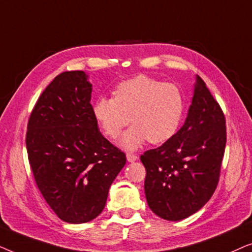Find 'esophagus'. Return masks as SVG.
Masks as SVG:
<instances>
[{
    "label": "esophagus",
    "mask_w": 252,
    "mask_h": 252,
    "mask_svg": "<svg viewBox=\"0 0 252 252\" xmlns=\"http://www.w3.org/2000/svg\"><path fill=\"white\" fill-rule=\"evenodd\" d=\"M126 158H127V160L129 161V163H134V161L137 160V156H136V155H134V154H127Z\"/></svg>",
    "instance_id": "obj_1"
}]
</instances>
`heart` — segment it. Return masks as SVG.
I'll list each match as a JSON object with an SVG mask.
<instances>
[{
	"label": "heart",
	"instance_id": "1",
	"mask_svg": "<svg viewBox=\"0 0 252 252\" xmlns=\"http://www.w3.org/2000/svg\"><path fill=\"white\" fill-rule=\"evenodd\" d=\"M113 96L99 97L93 112L103 134L112 140L130 118L133 125L119 143L123 149L136 150L148 141L161 144L177 134L185 112V96L178 86L141 74L117 85Z\"/></svg>",
	"mask_w": 252,
	"mask_h": 252
}]
</instances>
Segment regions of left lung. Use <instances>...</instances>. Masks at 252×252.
<instances>
[{
    "instance_id": "left-lung-1",
    "label": "left lung",
    "mask_w": 252,
    "mask_h": 252,
    "mask_svg": "<svg viewBox=\"0 0 252 252\" xmlns=\"http://www.w3.org/2000/svg\"><path fill=\"white\" fill-rule=\"evenodd\" d=\"M225 146V116L205 82L196 75L184 125L170 141L141 156L151 211L178 221L202 209L218 185Z\"/></svg>"
}]
</instances>
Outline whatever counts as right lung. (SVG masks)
<instances>
[{
	"instance_id": "obj_1",
	"label": "right lung",
	"mask_w": 252,
	"mask_h": 252,
	"mask_svg": "<svg viewBox=\"0 0 252 252\" xmlns=\"http://www.w3.org/2000/svg\"><path fill=\"white\" fill-rule=\"evenodd\" d=\"M84 71L57 75L29 119L26 148L41 194L60 219L84 223L104 209L126 155L99 132Z\"/></svg>"
}]
</instances>
